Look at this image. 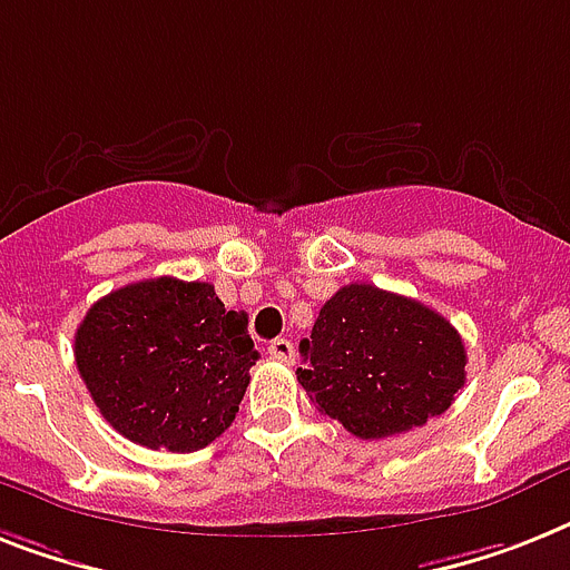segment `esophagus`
I'll list each match as a JSON object with an SVG mask.
<instances>
[{"mask_svg":"<svg viewBox=\"0 0 570 570\" xmlns=\"http://www.w3.org/2000/svg\"><path fill=\"white\" fill-rule=\"evenodd\" d=\"M269 357L272 360H281V363H293L295 360V348H293V342L289 340H272L269 342Z\"/></svg>","mask_w":570,"mask_h":570,"instance_id":"obj_1","label":"esophagus"}]
</instances>
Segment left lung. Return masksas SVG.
<instances>
[{"label":"left lung","mask_w":570,"mask_h":570,"mask_svg":"<svg viewBox=\"0 0 570 570\" xmlns=\"http://www.w3.org/2000/svg\"><path fill=\"white\" fill-rule=\"evenodd\" d=\"M298 348L309 401L357 439L397 436L445 413L469 363L445 316L372 284L325 301Z\"/></svg>","instance_id":"8db88e82"}]
</instances>
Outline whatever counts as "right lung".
I'll use <instances>...</instances> for the list:
<instances>
[{
  "instance_id": "right-lung-1",
  "label": "right lung",
  "mask_w": 570,
  "mask_h": 570,
  "mask_svg": "<svg viewBox=\"0 0 570 570\" xmlns=\"http://www.w3.org/2000/svg\"><path fill=\"white\" fill-rule=\"evenodd\" d=\"M257 360L248 318L202 281L149 277L99 298L76 331V365L110 428L189 453L237 419Z\"/></svg>"
}]
</instances>
